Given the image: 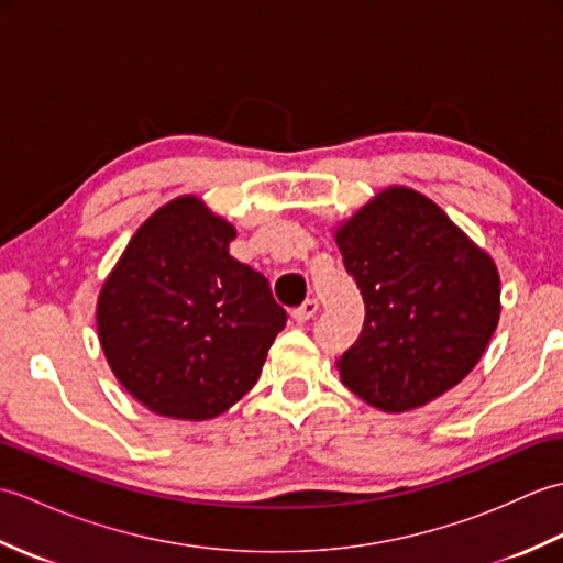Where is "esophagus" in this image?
Instances as JSON below:
<instances>
[{
	"mask_svg": "<svg viewBox=\"0 0 563 563\" xmlns=\"http://www.w3.org/2000/svg\"><path fill=\"white\" fill-rule=\"evenodd\" d=\"M317 312H319V302H317V300H307L302 307L295 309L292 319L297 321V324H305V321L312 319Z\"/></svg>",
	"mask_w": 563,
	"mask_h": 563,
	"instance_id": "esophagus-1",
	"label": "esophagus"
}]
</instances>
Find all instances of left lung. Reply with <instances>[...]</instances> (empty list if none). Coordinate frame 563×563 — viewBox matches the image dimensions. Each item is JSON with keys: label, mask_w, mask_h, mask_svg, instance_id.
<instances>
[{"label": "left lung", "mask_w": 563, "mask_h": 563, "mask_svg": "<svg viewBox=\"0 0 563 563\" xmlns=\"http://www.w3.org/2000/svg\"><path fill=\"white\" fill-rule=\"evenodd\" d=\"M333 236L365 302L361 336L336 363L343 385L387 413L460 385L498 327L494 258L406 186L379 190Z\"/></svg>", "instance_id": "1"}]
</instances>
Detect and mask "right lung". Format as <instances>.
I'll list each match as a JSON object with an SVG mask.
<instances>
[{
	"label": "right lung",
	"instance_id": "obj_1",
	"mask_svg": "<svg viewBox=\"0 0 563 563\" xmlns=\"http://www.w3.org/2000/svg\"><path fill=\"white\" fill-rule=\"evenodd\" d=\"M232 222L178 196L137 227L97 302L106 361L150 411L210 421L256 385L285 327L268 280L230 256Z\"/></svg>",
	"mask_w": 563,
	"mask_h": 563
}]
</instances>
